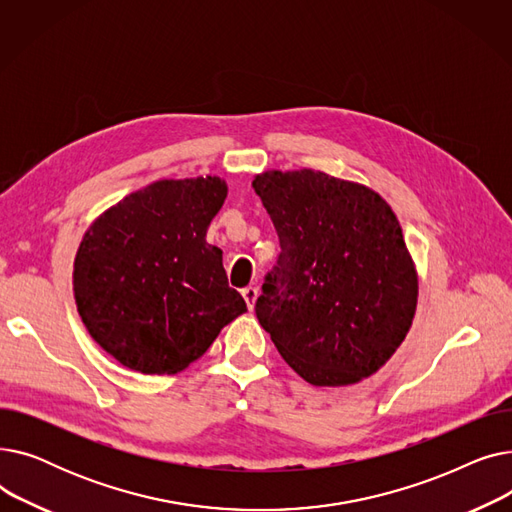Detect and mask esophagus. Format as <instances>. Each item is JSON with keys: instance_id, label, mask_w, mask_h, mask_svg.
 <instances>
[{"instance_id": "1", "label": "esophagus", "mask_w": 512, "mask_h": 512, "mask_svg": "<svg viewBox=\"0 0 512 512\" xmlns=\"http://www.w3.org/2000/svg\"><path fill=\"white\" fill-rule=\"evenodd\" d=\"M242 297H245L249 311H253L255 301H257V297H259V288H257V286H247V288H242Z\"/></svg>"}]
</instances>
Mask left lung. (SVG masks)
<instances>
[{
  "instance_id": "obj_1",
  "label": "left lung",
  "mask_w": 512,
  "mask_h": 512,
  "mask_svg": "<svg viewBox=\"0 0 512 512\" xmlns=\"http://www.w3.org/2000/svg\"><path fill=\"white\" fill-rule=\"evenodd\" d=\"M280 238L255 313L282 359L313 386L369 378L405 340L417 272L390 205L317 170L253 180Z\"/></svg>"
}]
</instances>
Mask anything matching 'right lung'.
<instances>
[{
	"instance_id": "obj_1",
	"label": "right lung",
	"mask_w": 512,
	"mask_h": 512,
	"mask_svg": "<svg viewBox=\"0 0 512 512\" xmlns=\"http://www.w3.org/2000/svg\"><path fill=\"white\" fill-rule=\"evenodd\" d=\"M228 186L157 180L103 211L74 259V299L91 338L141 373H178L247 311L222 251L205 240Z\"/></svg>"
}]
</instances>
